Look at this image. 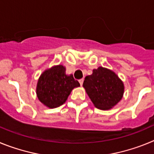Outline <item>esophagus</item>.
I'll use <instances>...</instances> for the list:
<instances>
[{
  "mask_svg": "<svg viewBox=\"0 0 154 154\" xmlns=\"http://www.w3.org/2000/svg\"><path fill=\"white\" fill-rule=\"evenodd\" d=\"M83 81H84V79H79V82L80 85H82V84H83Z\"/></svg>",
  "mask_w": 154,
  "mask_h": 154,
  "instance_id": "obj_1",
  "label": "esophagus"
}]
</instances>
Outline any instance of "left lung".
Segmentation results:
<instances>
[{"mask_svg":"<svg viewBox=\"0 0 154 154\" xmlns=\"http://www.w3.org/2000/svg\"><path fill=\"white\" fill-rule=\"evenodd\" d=\"M88 96L99 109H109L117 104L123 97L124 86L111 70L99 67L92 71V74L86 76L83 82Z\"/></svg>","mask_w":154,"mask_h":154,"instance_id":"left-lung-1","label":"left lung"}]
</instances>
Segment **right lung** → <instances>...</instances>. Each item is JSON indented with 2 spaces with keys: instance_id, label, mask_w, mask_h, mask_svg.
<instances>
[{
  "instance_id": "right-lung-1",
  "label": "right lung",
  "mask_w": 154,
  "mask_h": 154,
  "mask_svg": "<svg viewBox=\"0 0 154 154\" xmlns=\"http://www.w3.org/2000/svg\"><path fill=\"white\" fill-rule=\"evenodd\" d=\"M80 84L72 75L65 74L63 65H57L42 73L37 85V96L49 108L60 106L66 101L74 88Z\"/></svg>"
}]
</instances>
